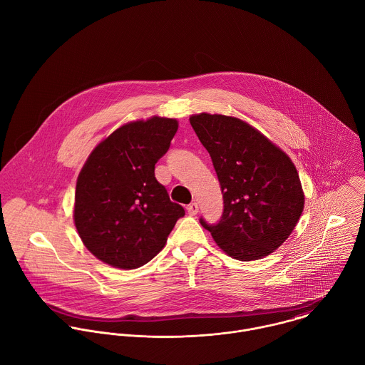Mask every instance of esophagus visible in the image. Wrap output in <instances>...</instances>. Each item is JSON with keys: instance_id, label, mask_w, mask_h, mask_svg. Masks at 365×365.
Segmentation results:
<instances>
[{"instance_id": "1", "label": "esophagus", "mask_w": 365, "mask_h": 365, "mask_svg": "<svg viewBox=\"0 0 365 365\" xmlns=\"http://www.w3.org/2000/svg\"><path fill=\"white\" fill-rule=\"evenodd\" d=\"M187 213H189L190 216H196V215L199 213V205H197V203H190V205L187 206Z\"/></svg>"}]
</instances>
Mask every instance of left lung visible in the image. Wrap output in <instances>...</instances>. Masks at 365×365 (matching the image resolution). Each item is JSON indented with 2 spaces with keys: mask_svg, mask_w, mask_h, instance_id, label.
<instances>
[{
  "mask_svg": "<svg viewBox=\"0 0 365 365\" xmlns=\"http://www.w3.org/2000/svg\"><path fill=\"white\" fill-rule=\"evenodd\" d=\"M190 124L210 153L224 202L217 224H200L235 259L269 255L303 212L304 195L291 158L235 117L202 113L192 115Z\"/></svg>",
  "mask_w": 365,
  "mask_h": 365,
  "instance_id": "1",
  "label": "left lung"
}]
</instances>
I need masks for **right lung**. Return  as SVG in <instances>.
I'll use <instances>...</instances> for the list:
<instances>
[{"label":"right lung","mask_w":365,"mask_h":365,"mask_svg":"<svg viewBox=\"0 0 365 365\" xmlns=\"http://www.w3.org/2000/svg\"><path fill=\"white\" fill-rule=\"evenodd\" d=\"M178 131L175 118L128 123L93 149L78 173L74 225L86 248L121 269L145 265L185 209L170 202L155 163Z\"/></svg>","instance_id":"obj_1"}]
</instances>
